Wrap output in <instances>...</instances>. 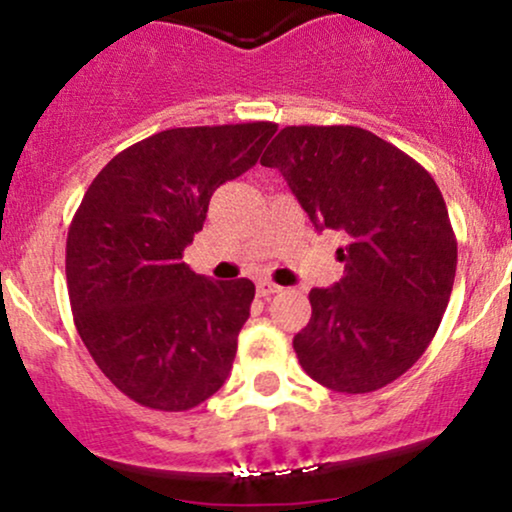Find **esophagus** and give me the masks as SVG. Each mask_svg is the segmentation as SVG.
I'll use <instances>...</instances> for the list:
<instances>
[{
    "label": "esophagus",
    "mask_w": 512,
    "mask_h": 512,
    "mask_svg": "<svg viewBox=\"0 0 512 512\" xmlns=\"http://www.w3.org/2000/svg\"><path fill=\"white\" fill-rule=\"evenodd\" d=\"M279 291H281V286L272 284V281H260V284H257V296H260V298H269V296H274V293H279Z\"/></svg>",
    "instance_id": "obj_1"
}]
</instances>
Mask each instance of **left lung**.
<instances>
[{
  "mask_svg": "<svg viewBox=\"0 0 512 512\" xmlns=\"http://www.w3.org/2000/svg\"><path fill=\"white\" fill-rule=\"evenodd\" d=\"M262 166L279 168L317 231L346 238L344 276L310 291L293 337L310 378L363 395L390 385L431 344L457 269V240L436 180L414 158L351 125L284 127Z\"/></svg>",
  "mask_w": 512,
  "mask_h": 512,
  "instance_id": "left-lung-1",
  "label": "left lung"
}]
</instances>
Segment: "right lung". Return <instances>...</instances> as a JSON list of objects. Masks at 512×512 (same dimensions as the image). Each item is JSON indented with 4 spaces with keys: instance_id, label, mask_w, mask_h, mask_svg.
Listing matches in <instances>:
<instances>
[{
    "instance_id": "add662e5",
    "label": "right lung",
    "mask_w": 512,
    "mask_h": 512,
    "mask_svg": "<svg viewBox=\"0 0 512 512\" xmlns=\"http://www.w3.org/2000/svg\"><path fill=\"white\" fill-rule=\"evenodd\" d=\"M274 132V122L158 132L120 151L76 209L74 325L105 378L142 407L192 409L231 373L255 284L195 274L182 252L216 187L255 166Z\"/></svg>"
}]
</instances>
